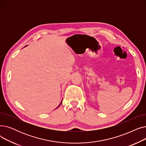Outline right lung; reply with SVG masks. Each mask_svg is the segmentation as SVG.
Wrapping results in <instances>:
<instances>
[{"instance_id":"1","label":"right lung","mask_w":146,"mask_h":146,"mask_svg":"<svg viewBox=\"0 0 146 146\" xmlns=\"http://www.w3.org/2000/svg\"><path fill=\"white\" fill-rule=\"evenodd\" d=\"M27 45H26V46H25V47H27ZM62 101H63V99H62V100H61V103H60V105H58V106H57V108H56V109H57V108H58V107H59V106H60V105H61V103H62Z\"/></svg>"}]
</instances>
